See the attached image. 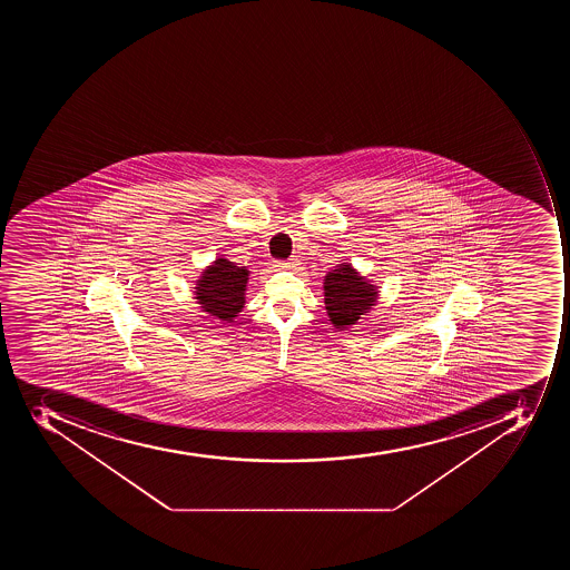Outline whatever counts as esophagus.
I'll return each instance as SVG.
<instances>
[{"instance_id":"esophagus-1","label":"esophagus","mask_w":570,"mask_h":570,"mask_svg":"<svg viewBox=\"0 0 570 570\" xmlns=\"http://www.w3.org/2000/svg\"><path fill=\"white\" fill-rule=\"evenodd\" d=\"M294 262H278V267H282V269H291V267H294Z\"/></svg>"}]
</instances>
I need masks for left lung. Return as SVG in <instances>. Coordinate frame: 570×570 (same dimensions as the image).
I'll list each match as a JSON object with an SVG mask.
<instances>
[{
  "label": "left lung",
  "mask_w": 570,
  "mask_h": 570,
  "mask_svg": "<svg viewBox=\"0 0 570 570\" xmlns=\"http://www.w3.org/2000/svg\"><path fill=\"white\" fill-rule=\"evenodd\" d=\"M376 288L358 276L350 264L338 265V269L326 274L324 278L327 315L341 330L356 324V321L376 303Z\"/></svg>",
  "instance_id": "8db88e82"
}]
</instances>
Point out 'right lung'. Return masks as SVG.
<instances>
[{
  "instance_id": "1",
  "label": "right lung",
  "mask_w": 570,
  "mask_h": 570,
  "mask_svg": "<svg viewBox=\"0 0 570 570\" xmlns=\"http://www.w3.org/2000/svg\"><path fill=\"white\" fill-rule=\"evenodd\" d=\"M249 271L238 267L226 258H217L210 265L196 287V299L203 312L216 315L220 321L232 323L244 306V291H246Z\"/></svg>"
}]
</instances>
